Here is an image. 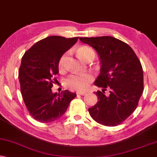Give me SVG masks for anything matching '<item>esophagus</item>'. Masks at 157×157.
Listing matches in <instances>:
<instances>
[{
  "mask_svg": "<svg viewBox=\"0 0 157 157\" xmlns=\"http://www.w3.org/2000/svg\"><path fill=\"white\" fill-rule=\"evenodd\" d=\"M86 94V92H77L76 94L77 95H85Z\"/></svg>",
  "mask_w": 157,
  "mask_h": 157,
  "instance_id": "1",
  "label": "esophagus"
}]
</instances>
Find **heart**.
I'll use <instances>...</instances> for the list:
<instances>
[{"instance_id": "heart-1", "label": "heart", "mask_w": 157, "mask_h": 157, "mask_svg": "<svg viewBox=\"0 0 157 157\" xmlns=\"http://www.w3.org/2000/svg\"><path fill=\"white\" fill-rule=\"evenodd\" d=\"M77 55L82 59L87 60L91 56L94 57V52L92 48L88 46H82L77 49ZM68 52H65L59 57L58 61V67L59 71H63L65 66ZM94 81V76L92 73H86L83 74H72L67 76L65 80V84L67 88L71 90L84 91L87 90L91 83Z\"/></svg>"}]
</instances>
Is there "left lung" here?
Instances as JSON below:
<instances>
[{"label":"left lung","instance_id":"obj_1","mask_svg":"<svg viewBox=\"0 0 157 157\" xmlns=\"http://www.w3.org/2000/svg\"><path fill=\"white\" fill-rule=\"evenodd\" d=\"M96 50L101 63L100 74L94 84L98 102L89 108L94 121L115 127L136 109L144 91V71L136 54L128 44L111 36L80 38ZM109 90L108 96L105 91Z\"/></svg>","mask_w":157,"mask_h":157}]
</instances>
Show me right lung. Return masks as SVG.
Here are the masks:
<instances>
[{"label": "right lung", "mask_w": 157, "mask_h": 157, "mask_svg": "<svg viewBox=\"0 0 157 157\" xmlns=\"http://www.w3.org/2000/svg\"><path fill=\"white\" fill-rule=\"evenodd\" d=\"M78 39L49 36L36 42L23 55L19 70L21 93L27 109L36 121L49 123L58 119L76 97L67 90L54 94L52 87L59 73V57Z\"/></svg>", "instance_id": "right-lung-1"}]
</instances>
